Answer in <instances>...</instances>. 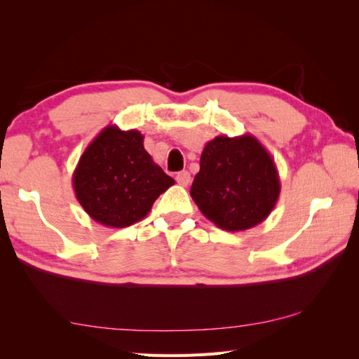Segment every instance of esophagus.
<instances>
[{
  "label": "esophagus",
  "mask_w": 359,
  "mask_h": 359,
  "mask_svg": "<svg viewBox=\"0 0 359 359\" xmlns=\"http://www.w3.org/2000/svg\"><path fill=\"white\" fill-rule=\"evenodd\" d=\"M175 180H177V184L182 187H188L189 182H191V175H189L188 171H180L175 175Z\"/></svg>",
  "instance_id": "34e87169"
}]
</instances>
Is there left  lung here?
I'll use <instances>...</instances> for the list:
<instances>
[{
    "instance_id": "left-lung-1",
    "label": "left lung",
    "mask_w": 359,
    "mask_h": 359,
    "mask_svg": "<svg viewBox=\"0 0 359 359\" xmlns=\"http://www.w3.org/2000/svg\"><path fill=\"white\" fill-rule=\"evenodd\" d=\"M280 193L276 163L255 135H217L202 151L191 194L202 215L225 231L269 217Z\"/></svg>"
}]
</instances>
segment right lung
Returning <instances> with one entry per match:
<instances>
[{"label":"right lung","mask_w":359,"mask_h":359,"mask_svg":"<svg viewBox=\"0 0 359 359\" xmlns=\"http://www.w3.org/2000/svg\"><path fill=\"white\" fill-rule=\"evenodd\" d=\"M174 179L143 147L137 129L109 125L88 144L72 174L75 197L90 219L125 228L148 216L157 197Z\"/></svg>","instance_id":"1"}]
</instances>
